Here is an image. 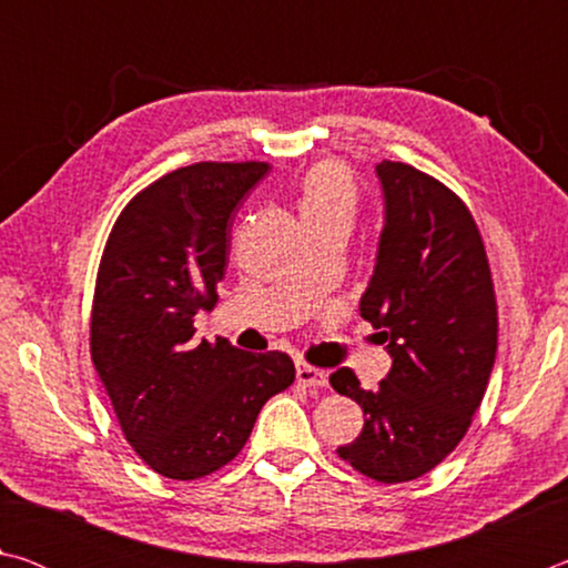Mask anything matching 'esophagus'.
Wrapping results in <instances>:
<instances>
[{"label": "esophagus", "mask_w": 568, "mask_h": 568, "mask_svg": "<svg viewBox=\"0 0 568 568\" xmlns=\"http://www.w3.org/2000/svg\"><path fill=\"white\" fill-rule=\"evenodd\" d=\"M295 376H297V383H303V386H307V388L328 386V373L321 368H313V365H307V363L295 365Z\"/></svg>", "instance_id": "34e87169"}]
</instances>
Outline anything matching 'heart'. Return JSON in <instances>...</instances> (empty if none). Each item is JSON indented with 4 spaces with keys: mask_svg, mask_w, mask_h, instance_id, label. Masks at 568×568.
<instances>
[{
    "mask_svg": "<svg viewBox=\"0 0 568 568\" xmlns=\"http://www.w3.org/2000/svg\"><path fill=\"white\" fill-rule=\"evenodd\" d=\"M301 215L307 223L328 217H351L355 207V187L348 170L338 162H321L307 170L301 185Z\"/></svg>",
    "mask_w": 568,
    "mask_h": 568,
    "instance_id": "obj_1",
    "label": "heart"
}]
</instances>
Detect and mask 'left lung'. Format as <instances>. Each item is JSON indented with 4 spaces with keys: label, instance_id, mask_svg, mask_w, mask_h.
<instances>
[{
    "label": "left lung",
    "instance_id": "left-lung-1",
    "mask_svg": "<svg viewBox=\"0 0 568 568\" xmlns=\"http://www.w3.org/2000/svg\"><path fill=\"white\" fill-rule=\"evenodd\" d=\"M383 227L361 318L381 331L388 376L365 390L351 368L331 386L363 408V430L338 448L381 484L436 468L470 426L496 361V295L484 240L466 205L403 162L376 165Z\"/></svg>",
    "mask_w": 568,
    "mask_h": 568
}]
</instances>
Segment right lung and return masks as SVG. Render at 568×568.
I'll return each mask as SVG.
<instances>
[{
    "mask_svg": "<svg viewBox=\"0 0 568 568\" xmlns=\"http://www.w3.org/2000/svg\"><path fill=\"white\" fill-rule=\"evenodd\" d=\"M265 162H195L130 200L104 247L90 348L122 434L158 474L192 480L230 464L261 408L295 381L291 355L192 341L213 311L237 205Z\"/></svg>",
    "mask_w": 568,
    "mask_h": 568,
    "instance_id": "add662e5",
    "label": "right lung"
}]
</instances>
